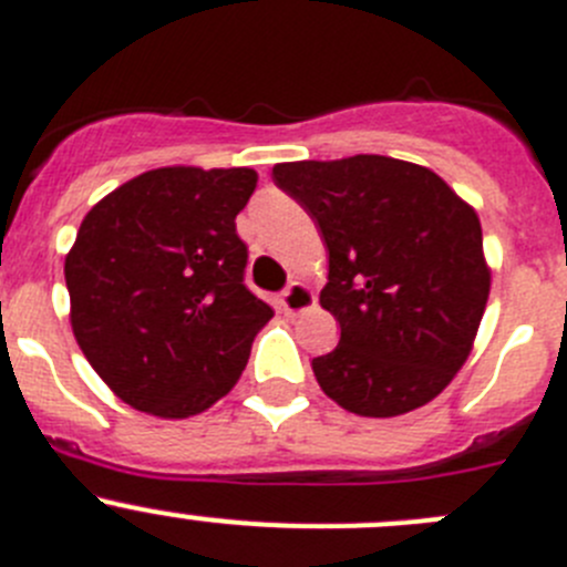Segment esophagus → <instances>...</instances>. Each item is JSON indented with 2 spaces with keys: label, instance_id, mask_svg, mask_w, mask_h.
Returning <instances> with one entry per match:
<instances>
[{
  "label": "esophagus",
  "instance_id": "obj_1",
  "mask_svg": "<svg viewBox=\"0 0 567 567\" xmlns=\"http://www.w3.org/2000/svg\"><path fill=\"white\" fill-rule=\"evenodd\" d=\"M280 309H284V315L289 317L315 309V292H311L306 284L295 280V284H289V287L280 292Z\"/></svg>",
  "mask_w": 567,
  "mask_h": 567
}]
</instances>
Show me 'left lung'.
Segmentation results:
<instances>
[{
	"mask_svg": "<svg viewBox=\"0 0 567 567\" xmlns=\"http://www.w3.org/2000/svg\"><path fill=\"white\" fill-rule=\"evenodd\" d=\"M328 247L320 306L339 344L311 361L331 401L395 417L451 384L489 295L476 212L431 169L386 155L275 164Z\"/></svg>",
	"mask_w": 567,
	"mask_h": 567,
	"instance_id": "left-lung-1",
	"label": "left lung"
}]
</instances>
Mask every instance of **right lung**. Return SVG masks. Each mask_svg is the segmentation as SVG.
<instances>
[{
  "label": "right lung",
  "mask_w": 567,
  "mask_h": 567,
  "mask_svg": "<svg viewBox=\"0 0 567 567\" xmlns=\"http://www.w3.org/2000/svg\"><path fill=\"white\" fill-rule=\"evenodd\" d=\"M252 169L164 166L102 197L66 256L72 331L102 381L155 417L206 412L272 317L245 287L236 214Z\"/></svg>",
  "instance_id": "add662e5"
}]
</instances>
